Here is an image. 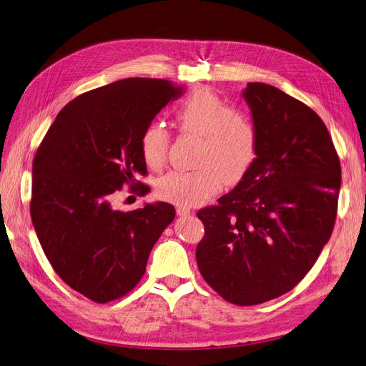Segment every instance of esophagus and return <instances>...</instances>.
I'll return each instance as SVG.
<instances>
[{"mask_svg": "<svg viewBox=\"0 0 366 366\" xmlns=\"http://www.w3.org/2000/svg\"><path fill=\"white\" fill-rule=\"evenodd\" d=\"M176 212H177V214H179L180 217H186V216L192 214V212H190V208H187V207H177Z\"/></svg>", "mask_w": 366, "mask_h": 366, "instance_id": "1", "label": "esophagus"}]
</instances>
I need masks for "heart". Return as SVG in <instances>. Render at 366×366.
Listing matches in <instances>:
<instances>
[{"label": "heart", "mask_w": 366, "mask_h": 366, "mask_svg": "<svg viewBox=\"0 0 366 366\" xmlns=\"http://www.w3.org/2000/svg\"><path fill=\"white\" fill-rule=\"evenodd\" d=\"M180 131L199 137L197 169L167 172L156 183L159 198L180 207H192L212 198L226 184H237L246 177L257 156L254 122L228 101L207 88L195 89L174 112ZM169 147V134L161 124L149 125L142 135V153L146 165L159 169Z\"/></svg>", "instance_id": "obj_1"}]
</instances>
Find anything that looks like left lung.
<instances>
[{
    "instance_id": "left-lung-1",
    "label": "left lung",
    "mask_w": 366,
    "mask_h": 366,
    "mask_svg": "<svg viewBox=\"0 0 366 366\" xmlns=\"http://www.w3.org/2000/svg\"><path fill=\"white\" fill-rule=\"evenodd\" d=\"M257 129L246 177L198 217L204 280L223 300L256 305L297 286L334 231L341 167L323 120L283 91L247 83L242 91Z\"/></svg>"
}]
</instances>
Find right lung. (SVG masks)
<instances>
[{
	"instance_id": "right-lung-1",
	"label": "right lung",
	"mask_w": 366,
	"mask_h": 366,
	"mask_svg": "<svg viewBox=\"0 0 366 366\" xmlns=\"http://www.w3.org/2000/svg\"><path fill=\"white\" fill-rule=\"evenodd\" d=\"M183 86L124 79L81 94L59 112L32 164L31 219L50 265L95 302L124 297L142 280L149 254L176 217L171 204L134 212L113 205L128 184L149 186L142 135Z\"/></svg>"
}]
</instances>
